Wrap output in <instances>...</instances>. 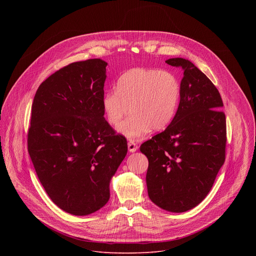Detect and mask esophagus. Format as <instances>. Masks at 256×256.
Returning <instances> with one entry per match:
<instances>
[{"instance_id":"34e87169","label":"esophagus","mask_w":256,"mask_h":256,"mask_svg":"<svg viewBox=\"0 0 256 256\" xmlns=\"http://www.w3.org/2000/svg\"><path fill=\"white\" fill-rule=\"evenodd\" d=\"M128 151L130 152H136L138 150V144L134 142V140H130L128 142Z\"/></svg>"}]
</instances>
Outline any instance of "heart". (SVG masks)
<instances>
[{"mask_svg":"<svg viewBox=\"0 0 256 256\" xmlns=\"http://www.w3.org/2000/svg\"><path fill=\"white\" fill-rule=\"evenodd\" d=\"M180 83L171 72L136 68L122 74L116 89L102 97V109L109 124L118 126L128 114L118 130L136 140L154 130H164L173 120L180 100Z\"/></svg>","mask_w":256,"mask_h":256,"instance_id":"b5f03b06","label":"heart"}]
</instances>
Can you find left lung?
<instances>
[{"mask_svg":"<svg viewBox=\"0 0 256 256\" xmlns=\"http://www.w3.org/2000/svg\"><path fill=\"white\" fill-rule=\"evenodd\" d=\"M166 64L184 70L179 106L166 130L140 150L149 160L146 181L151 200L182 212L202 202L225 162L226 116L218 89L192 62L174 58Z\"/></svg>","mask_w":256,"mask_h":256,"instance_id":"obj_1","label":"left lung"}]
</instances>
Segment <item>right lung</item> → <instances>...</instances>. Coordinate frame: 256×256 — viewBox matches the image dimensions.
<instances>
[{
	"instance_id": "add662e5",
	"label": "right lung",
	"mask_w": 256,
	"mask_h": 256,
	"mask_svg": "<svg viewBox=\"0 0 256 256\" xmlns=\"http://www.w3.org/2000/svg\"><path fill=\"white\" fill-rule=\"evenodd\" d=\"M106 66L92 58L60 68L32 103L27 144L34 169L50 200L75 216L106 204L128 152L126 138L103 116Z\"/></svg>"
}]
</instances>
